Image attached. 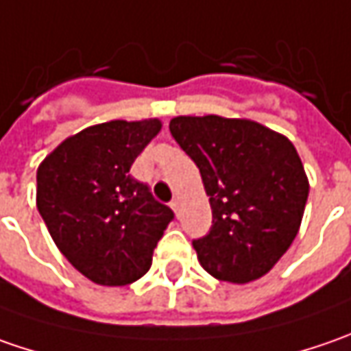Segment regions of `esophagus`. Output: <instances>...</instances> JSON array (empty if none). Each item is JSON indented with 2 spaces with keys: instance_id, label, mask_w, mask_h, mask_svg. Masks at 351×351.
<instances>
[{
  "instance_id": "1",
  "label": "esophagus",
  "mask_w": 351,
  "mask_h": 351,
  "mask_svg": "<svg viewBox=\"0 0 351 351\" xmlns=\"http://www.w3.org/2000/svg\"><path fill=\"white\" fill-rule=\"evenodd\" d=\"M169 207H171V209H173V213H176V215L180 217V207H182V203H180V199H178V197H176V199H173L171 203H169Z\"/></svg>"
}]
</instances>
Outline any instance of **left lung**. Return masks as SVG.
<instances>
[{"instance_id": "obj_1", "label": "left lung", "mask_w": 351, "mask_h": 351, "mask_svg": "<svg viewBox=\"0 0 351 351\" xmlns=\"http://www.w3.org/2000/svg\"><path fill=\"white\" fill-rule=\"evenodd\" d=\"M169 132L201 171L209 234L193 240L210 276L248 283L289 250L303 219L308 180L289 138L248 119L176 117Z\"/></svg>"}]
</instances>
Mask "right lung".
Segmentation results:
<instances>
[{"mask_svg": "<svg viewBox=\"0 0 351 351\" xmlns=\"http://www.w3.org/2000/svg\"><path fill=\"white\" fill-rule=\"evenodd\" d=\"M158 119L109 121L66 138L36 169V209L54 244L97 285L141 279L173 210L130 166L160 132Z\"/></svg>", "mask_w": 351, "mask_h": 351, "instance_id": "1", "label": "right lung"}]
</instances>
